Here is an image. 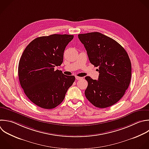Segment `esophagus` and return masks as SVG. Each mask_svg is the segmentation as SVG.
<instances>
[{
  "mask_svg": "<svg viewBox=\"0 0 149 149\" xmlns=\"http://www.w3.org/2000/svg\"><path fill=\"white\" fill-rule=\"evenodd\" d=\"M83 79V77H79V76H76V80H81V79Z\"/></svg>",
  "mask_w": 149,
  "mask_h": 149,
  "instance_id": "34e87169",
  "label": "esophagus"
}]
</instances>
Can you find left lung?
I'll list each match as a JSON object with an SVG mask.
<instances>
[{
  "mask_svg": "<svg viewBox=\"0 0 149 149\" xmlns=\"http://www.w3.org/2000/svg\"><path fill=\"white\" fill-rule=\"evenodd\" d=\"M89 61L98 67V79L85 77L87 99L95 107L105 108L116 103L125 94L131 79V62L125 49L116 41L100 33L78 35Z\"/></svg>",
  "mask_w": 149,
  "mask_h": 149,
  "instance_id": "1",
  "label": "left lung"
}]
</instances>
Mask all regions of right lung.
<instances>
[{
    "instance_id": "obj_1",
    "label": "right lung",
    "mask_w": 149,
    "mask_h": 149,
    "mask_svg": "<svg viewBox=\"0 0 149 149\" xmlns=\"http://www.w3.org/2000/svg\"><path fill=\"white\" fill-rule=\"evenodd\" d=\"M73 35L52 34L38 37L24 49L19 63L20 85L28 98L37 106L52 109L64 100L75 80L55 67L63 62L66 47Z\"/></svg>"
}]
</instances>
